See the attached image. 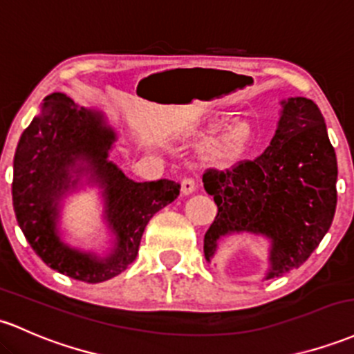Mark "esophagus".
<instances>
[{
  "label": "esophagus",
  "mask_w": 354,
  "mask_h": 354,
  "mask_svg": "<svg viewBox=\"0 0 354 354\" xmlns=\"http://www.w3.org/2000/svg\"><path fill=\"white\" fill-rule=\"evenodd\" d=\"M196 188H198V185L193 178H185V180L181 181V193L186 196L192 195V193H195Z\"/></svg>",
  "instance_id": "esophagus-1"
}]
</instances>
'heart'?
Listing matches in <instances>:
<instances>
[{
	"mask_svg": "<svg viewBox=\"0 0 354 354\" xmlns=\"http://www.w3.org/2000/svg\"><path fill=\"white\" fill-rule=\"evenodd\" d=\"M247 142H248L247 131L236 127V129L228 131L227 134L220 136L218 139H215V141L212 142L209 151H212V154L215 158L234 159L239 156L243 149H245Z\"/></svg>",
	"mask_w": 354,
	"mask_h": 354,
	"instance_id": "heart-1",
	"label": "heart"
}]
</instances>
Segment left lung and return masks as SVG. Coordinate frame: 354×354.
I'll use <instances>...</instances> for the list:
<instances>
[{"instance_id":"obj_1","label":"left lung","mask_w":354,"mask_h":354,"mask_svg":"<svg viewBox=\"0 0 354 354\" xmlns=\"http://www.w3.org/2000/svg\"><path fill=\"white\" fill-rule=\"evenodd\" d=\"M281 104L277 131L259 158L203 174L205 189L218 207L205 234V259H213L221 236H267L266 279L281 277L309 259L331 227L337 201L336 153L319 107L306 97Z\"/></svg>"}]
</instances>
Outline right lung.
<instances>
[{"instance_id": "1", "label": "right lung", "mask_w": 354, "mask_h": 354, "mask_svg": "<svg viewBox=\"0 0 354 354\" xmlns=\"http://www.w3.org/2000/svg\"><path fill=\"white\" fill-rule=\"evenodd\" d=\"M115 141L102 112L79 107L55 92L45 97L40 114L23 131L13 159L11 195L25 239L46 266L88 284L109 281L134 262L147 221L176 200L181 188L171 180H129L109 161ZM84 176L104 189V218L116 236L104 258L72 249L57 232L59 200Z\"/></svg>"}]
</instances>
